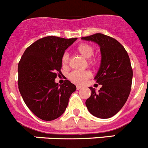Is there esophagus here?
I'll return each mask as SVG.
<instances>
[{"instance_id":"34e87169","label":"esophagus","mask_w":148,"mask_h":148,"mask_svg":"<svg viewBox=\"0 0 148 148\" xmlns=\"http://www.w3.org/2000/svg\"><path fill=\"white\" fill-rule=\"evenodd\" d=\"M82 88V87L81 86H79V85H77V90H80V89Z\"/></svg>"}]
</instances>
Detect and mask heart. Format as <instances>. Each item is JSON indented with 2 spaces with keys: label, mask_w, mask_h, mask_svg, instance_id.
<instances>
[{
  "label": "heart",
  "mask_w": 148,
  "mask_h": 148,
  "mask_svg": "<svg viewBox=\"0 0 148 148\" xmlns=\"http://www.w3.org/2000/svg\"><path fill=\"white\" fill-rule=\"evenodd\" d=\"M76 51L84 58H87V63L90 66H94L96 64V60L91 58L94 54V47L88 43H81L77 47ZM61 64L64 68H67L69 65V56L64 53L61 58ZM91 77L90 71H74L69 75V78L72 82L78 84H82Z\"/></svg>",
  "instance_id": "obj_1"
}]
</instances>
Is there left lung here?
Returning <instances> with one entry per match:
<instances>
[{
	"instance_id": "8db88e82",
	"label": "left lung",
	"mask_w": 148,
	"mask_h": 148,
	"mask_svg": "<svg viewBox=\"0 0 148 148\" xmlns=\"http://www.w3.org/2000/svg\"><path fill=\"white\" fill-rule=\"evenodd\" d=\"M82 39L97 43L101 52V63L95 79L102 87L98 92L90 87L92 93L86 106L97 118H110L124 106L131 91L133 71L130 57L124 46L109 36L97 33Z\"/></svg>"
}]
</instances>
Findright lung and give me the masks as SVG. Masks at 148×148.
I'll list each match as a JSON object with an SVG mask.
<instances>
[{
    "label": "right lung",
    "instance_id": "obj_1",
    "mask_svg": "<svg viewBox=\"0 0 148 148\" xmlns=\"http://www.w3.org/2000/svg\"><path fill=\"white\" fill-rule=\"evenodd\" d=\"M77 38L48 36L35 41L23 53L18 65L20 94L32 112L44 121L61 116L68 106L76 86L69 81L55 82L62 74L61 58Z\"/></svg>",
    "mask_w": 148,
    "mask_h": 148
}]
</instances>
